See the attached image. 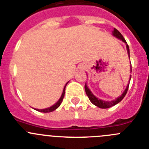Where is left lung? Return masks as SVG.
<instances>
[{
    "mask_svg": "<svg viewBox=\"0 0 149 149\" xmlns=\"http://www.w3.org/2000/svg\"><path fill=\"white\" fill-rule=\"evenodd\" d=\"M112 35L114 36V37H115L116 38L119 39V40H122V41L123 42L126 43V49H127V53H128V55H129V59H130V55H129V45H127V43H126V40H125V39L123 38V35H122L121 34H120V32H119L116 29H114L113 31H112ZM131 72H132V65H131ZM130 80H131V76H130V79H129V84H127V86H126V89H125V90L123 91V93H122L121 95H120V96L118 97V98H115V100H113V101H103V100H101V99H98L97 97H95V95L93 94V93H92L91 91H90V90L89 89V87H87V84H85V86H84V89H85V92H86V94H87V95L88 96L89 99H90V101H91L92 104H93L94 105H95L96 107H98L99 108H101V109H107V108H109L111 107H113L115 106V105H116L117 104H118L119 102H120V101L123 100V98H124L125 95H126V93H127L128 91V89H129V82H130Z\"/></svg>",
    "mask_w": 149,
    "mask_h": 149,
    "instance_id": "1",
    "label": "left lung"
}]
</instances>
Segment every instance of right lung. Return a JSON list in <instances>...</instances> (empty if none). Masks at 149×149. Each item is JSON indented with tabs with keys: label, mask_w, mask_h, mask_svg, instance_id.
<instances>
[{
	"label": "right lung",
	"mask_w": 149,
	"mask_h": 149,
	"mask_svg": "<svg viewBox=\"0 0 149 149\" xmlns=\"http://www.w3.org/2000/svg\"><path fill=\"white\" fill-rule=\"evenodd\" d=\"M68 82L66 83V84L65 85V87H64L63 89V92H62V95H61L60 98L59 99V101H57V102L56 103V104H54L53 106L50 107L48 108H45V109H35L37 111H39V112H45V113H46V112H53V111H54L55 109H57L58 107H59V106H60L61 103L62 102V100H63L64 98V96H65V87H66V85L67 84H68Z\"/></svg>",
	"instance_id": "1"
}]
</instances>
